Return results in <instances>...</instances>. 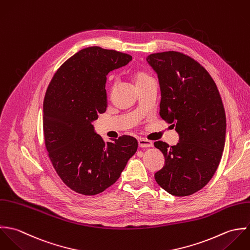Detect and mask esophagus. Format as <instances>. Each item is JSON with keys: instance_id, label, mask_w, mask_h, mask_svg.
Returning <instances> with one entry per match:
<instances>
[{"instance_id": "obj_1", "label": "esophagus", "mask_w": 250, "mask_h": 250, "mask_svg": "<svg viewBox=\"0 0 250 250\" xmlns=\"http://www.w3.org/2000/svg\"><path fill=\"white\" fill-rule=\"evenodd\" d=\"M138 145L141 148H150V147H152L153 144H152V142L150 141V140L140 138V139H138Z\"/></svg>"}]
</instances>
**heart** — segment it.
<instances>
[{
  "instance_id": "b5f03b06",
  "label": "heart",
  "mask_w": 250,
  "mask_h": 250,
  "mask_svg": "<svg viewBox=\"0 0 250 250\" xmlns=\"http://www.w3.org/2000/svg\"><path fill=\"white\" fill-rule=\"evenodd\" d=\"M136 88H140L141 86L147 84L148 82L150 81H153V78L150 76L149 73L145 72V71H142V70H138V71H135L132 73V76H131Z\"/></svg>"
}]
</instances>
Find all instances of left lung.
<instances>
[{
  "label": "left lung",
  "instance_id": "1",
  "mask_svg": "<svg viewBox=\"0 0 250 250\" xmlns=\"http://www.w3.org/2000/svg\"><path fill=\"white\" fill-rule=\"evenodd\" d=\"M147 62L159 81V115L180 136L176 146L153 143L165 157L154 179L168 193L188 196L210 181L219 165L226 135L222 100L211 76L189 56L167 51L150 54Z\"/></svg>",
  "mask_w": 250,
  "mask_h": 250
}]
</instances>
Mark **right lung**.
I'll list each match as a JSON object with an SVG mask.
<instances>
[{
	"instance_id": "obj_1",
	"label": "right lung",
	"mask_w": 250,
	"mask_h": 250,
	"mask_svg": "<svg viewBox=\"0 0 250 250\" xmlns=\"http://www.w3.org/2000/svg\"><path fill=\"white\" fill-rule=\"evenodd\" d=\"M132 60L128 54L92 46L57 70L43 101L44 144L61 180L83 195L103 192L136 152L128 135L104 142L92 125L107 108L106 75Z\"/></svg>"
}]
</instances>
